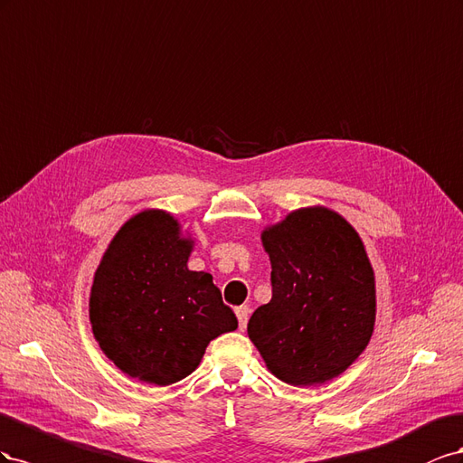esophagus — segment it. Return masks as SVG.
Listing matches in <instances>:
<instances>
[{"mask_svg":"<svg viewBox=\"0 0 463 463\" xmlns=\"http://www.w3.org/2000/svg\"><path fill=\"white\" fill-rule=\"evenodd\" d=\"M236 318H239V327L246 329V324H248V318H250V308L248 307H239L236 308Z\"/></svg>","mask_w":463,"mask_h":463,"instance_id":"esophagus-1","label":"esophagus"}]
</instances>
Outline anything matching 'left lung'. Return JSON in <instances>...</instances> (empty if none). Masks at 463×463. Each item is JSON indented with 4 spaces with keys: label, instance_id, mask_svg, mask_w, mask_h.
I'll return each mask as SVG.
<instances>
[{
    "label": "left lung",
    "instance_id": "left-lung-1",
    "mask_svg": "<svg viewBox=\"0 0 463 463\" xmlns=\"http://www.w3.org/2000/svg\"><path fill=\"white\" fill-rule=\"evenodd\" d=\"M271 300L248 322L269 371L290 386L341 374L371 341L374 271L359 234L326 207L293 211L263 231Z\"/></svg>",
    "mask_w": 463,
    "mask_h": 463
}]
</instances>
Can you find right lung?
Segmentation results:
<instances>
[{
	"label": "right lung",
	"instance_id": "add662e5",
	"mask_svg": "<svg viewBox=\"0 0 463 463\" xmlns=\"http://www.w3.org/2000/svg\"><path fill=\"white\" fill-rule=\"evenodd\" d=\"M192 241L178 221L151 209L131 217L104 252L89 316L110 361L147 384L192 374L211 339L239 327L213 277L190 271Z\"/></svg>",
	"mask_w": 463,
	"mask_h": 463
}]
</instances>
